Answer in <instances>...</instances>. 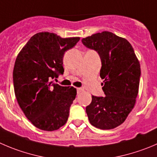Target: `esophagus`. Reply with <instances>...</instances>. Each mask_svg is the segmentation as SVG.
<instances>
[{
  "label": "esophagus",
  "mask_w": 157,
  "mask_h": 157,
  "mask_svg": "<svg viewBox=\"0 0 157 157\" xmlns=\"http://www.w3.org/2000/svg\"><path fill=\"white\" fill-rule=\"evenodd\" d=\"M84 91L83 88H77V93L78 94H80L81 92H82Z\"/></svg>",
  "instance_id": "obj_1"
}]
</instances>
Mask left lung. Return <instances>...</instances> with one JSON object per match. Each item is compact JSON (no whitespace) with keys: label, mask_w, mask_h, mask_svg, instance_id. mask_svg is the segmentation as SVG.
I'll use <instances>...</instances> for the list:
<instances>
[{"label":"left lung","mask_w":157,"mask_h":157,"mask_svg":"<svg viewBox=\"0 0 157 157\" xmlns=\"http://www.w3.org/2000/svg\"><path fill=\"white\" fill-rule=\"evenodd\" d=\"M82 42L99 55L105 95H92V102L86 109L89 120L98 129H114L126 120L135 105L141 75L140 62L130 43L109 31L94 34Z\"/></svg>","instance_id":"left-lung-1"}]
</instances>
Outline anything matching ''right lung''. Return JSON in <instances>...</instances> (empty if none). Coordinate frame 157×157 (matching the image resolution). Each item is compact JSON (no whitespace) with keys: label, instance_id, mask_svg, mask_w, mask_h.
Segmentation results:
<instances>
[{"label":"right lung","instance_id":"1","mask_svg":"<svg viewBox=\"0 0 157 157\" xmlns=\"http://www.w3.org/2000/svg\"><path fill=\"white\" fill-rule=\"evenodd\" d=\"M80 40L40 32L30 38L17 55L13 71L14 93L25 116L35 127L54 131L66 123L76 89L51 79L64 73L63 57Z\"/></svg>","mask_w":157,"mask_h":157}]
</instances>
